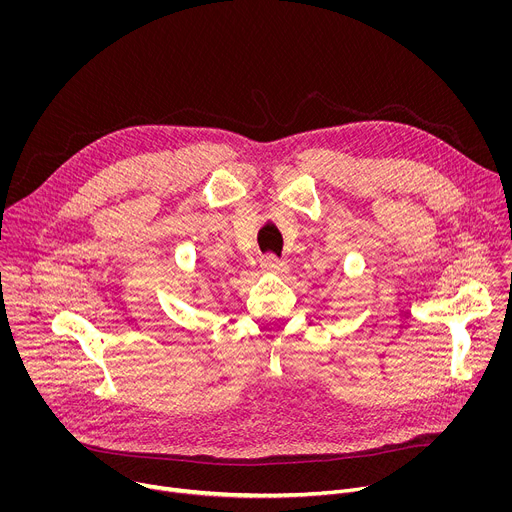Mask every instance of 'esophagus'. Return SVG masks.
I'll use <instances>...</instances> for the list:
<instances>
[{
  "mask_svg": "<svg viewBox=\"0 0 512 512\" xmlns=\"http://www.w3.org/2000/svg\"><path fill=\"white\" fill-rule=\"evenodd\" d=\"M263 269H267V271H273V273H279V275H285L287 271H289V267H287V263L285 261H281L279 257H275V255H271V253H267L265 257H263Z\"/></svg>",
  "mask_w": 512,
  "mask_h": 512,
  "instance_id": "esophagus-1",
  "label": "esophagus"
}]
</instances>
